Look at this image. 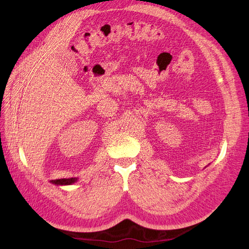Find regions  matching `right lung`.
Wrapping results in <instances>:
<instances>
[{"instance_id":"add662e5","label":"right lung","mask_w":249,"mask_h":249,"mask_svg":"<svg viewBox=\"0 0 249 249\" xmlns=\"http://www.w3.org/2000/svg\"><path fill=\"white\" fill-rule=\"evenodd\" d=\"M77 178H60V179H55L52 180L53 184H56L59 186H63V185H71L73 183L77 182Z\"/></svg>"}]
</instances>
